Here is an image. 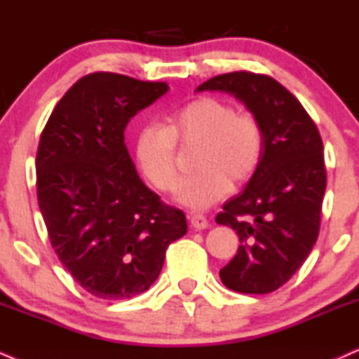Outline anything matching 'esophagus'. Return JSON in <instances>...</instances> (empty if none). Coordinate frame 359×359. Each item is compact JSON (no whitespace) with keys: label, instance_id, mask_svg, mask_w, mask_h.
<instances>
[{"label":"esophagus","instance_id":"obj_1","mask_svg":"<svg viewBox=\"0 0 359 359\" xmlns=\"http://www.w3.org/2000/svg\"><path fill=\"white\" fill-rule=\"evenodd\" d=\"M191 224H192L194 229H197V231L209 227V221H207L205 215H202V214H192L191 215Z\"/></svg>","mask_w":359,"mask_h":359}]
</instances>
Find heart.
Segmentation results:
<instances>
[{
    "label": "heart",
    "mask_w": 359,
    "mask_h": 359,
    "mask_svg": "<svg viewBox=\"0 0 359 359\" xmlns=\"http://www.w3.org/2000/svg\"><path fill=\"white\" fill-rule=\"evenodd\" d=\"M177 144L197 145L196 174L184 180L179 201L204 210L224 198L232 185L252 179L264 157V128L250 111H236L226 100L201 97L170 114L162 125H145L135 137V158L155 189L179 185Z\"/></svg>",
    "instance_id": "1"
}]
</instances>
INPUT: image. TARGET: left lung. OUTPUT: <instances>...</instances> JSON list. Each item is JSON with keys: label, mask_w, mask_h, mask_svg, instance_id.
I'll list each match as a JSON object with an SVG mask.
<instances>
[{"label": "left lung", "mask_w": 359, "mask_h": 359, "mask_svg": "<svg viewBox=\"0 0 359 359\" xmlns=\"http://www.w3.org/2000/svg\"><path fill=\"white\" fill-rule=\"evenodd\" d=\"M204 90L234 95L264 128L261 165L215 222L234 229L241 241L219 273L222 283L244 294H267L292 278L318 239L326 191L321 135L294 95L267 75L224 73L197 92Z\"/></svg>", "instance_id": "obj_1"}]
</instances>
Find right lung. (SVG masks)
<instances>
[{"label":"right lung","mask_w":359,"mask_h":359,"mask_svg":"<svg viewBox=\"0 0 359 359\" xmlns=\"http://www.w3.org/2000/svg\"><path fill=\"white\" fill-rule=\"evenodd\" d=\"M167 90L165 81L90 73L56 103L41 132L36 196L51 248L100 299L147 291L168 244L187 232L182 210L142 182L125 145L128 120Z\"/></svg>","instance_id":"add662e5"}]
</instances>
